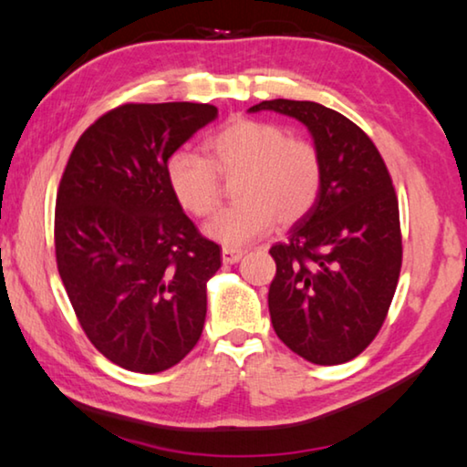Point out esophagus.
I'll list each match as a JSON object with an SVG mask.
<instances>
[{"instance_id":"esophagus-1","label":"esophagus","mask_w":467,"mask_h":467,"mask_svg":"<svg viewBox=\"0 0 467 467\" xmlns=\"http://www.w3.org/2000/svg\"><path fill=\"white\" fill-rule=\"evenodd\" d=\"M243 255H245V251H243V249H234V247H224V249H222V262H224V264L241 262Z\"/></svg>"}]
</instances>
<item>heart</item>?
Listing matches in <instances>:
<instances>
[{
    "label": "heart",
    "instance_id": "heart-1",
    "mask_svg": "<svg viewBox=\"0 0 467 467\" xmlns=\"http://www.w3.org/2000/svg\"><path fill=\"white\" fill-rule=\"evenodd\" d=\"M205 160L176 151L166 161V181L182 210L210 216L220 203V179H234L236 203L218 212L203 233L226 247H241L291 226L314 210L322 191V160L306 139L288 137L274 122L239 118L210 137Z\"/></svg>",
    "mask_w": 467,
    "mask_h": 467
}]
</instances>
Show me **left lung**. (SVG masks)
Returning <instances> with one entry per match:
<instances>
[{
	"instance_id": "obj_1",
	"label": "left lung",
	"mask_w": 467,
	"mask_h": 467,
	"mask_svg": "<svg viewBox=\"0 0 467 467\" xmlns=\"http://www.w3.org/2000/svg\"><path fill=\"white\" fill-rule=\"evenodd\" d=\"M291 116L322 160L314 210L295 222L268 293L272 327L317 366L345 364L379 335L401 272L399 203L376 145L349 118L316 101L272 99L249 112Z\"/></svg>"
}]
</instances>
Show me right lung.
<instances>
[{"label": "right lung", "mask_w": 467, "mask_h": 467, "mask_svg": "<svg viewBox=\"0 0 467 467\" xmlns=\"http://www.w3.org/2000/svg\"><path fill=\"white\" fill-rule=\"evenodd\" d=\"M218 118L210 103H127L74 145L56 202V260L80 327L116 366L172 368L197 345L220 247L166 181V161Z\"/></svg>", "instance_id": "obj_1"}]
</instances>
